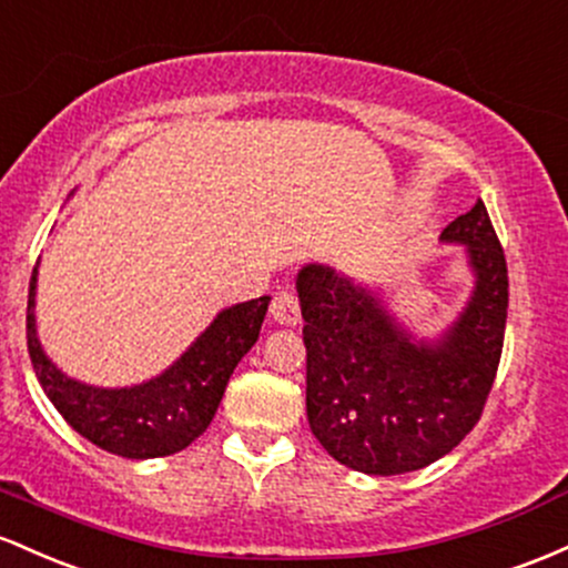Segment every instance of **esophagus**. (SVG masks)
<instances>
[{
    "label": "esophagus",
    "instance_id": "1",
    "mask_svg": "<svg viewBox=\"0 0 568 568\" xmlns=\"http://www.w3.org/2000/svg\"><path fill=\"white\" fill-rule=\"evenodd\" d=\"M271 316L282 327H295L301 322V303H297V297L292 292H276L271 303Z\"/></svg>",
    "mask_w": 568,
    "mask_h": 568
}]
</instances>
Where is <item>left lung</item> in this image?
I'll use <instances>...</instances> for the list:
<instances>
[{"label": "left lung", "instance_id": "left-lung-1", "mask_svg": "<svg viewBox=\"0 0 568 568\" xmlns=\"http://www.w3.org/2000/svg\"><path fill=\"white\" fill-rule=\"evenodd\" d=\"M439 239L467 246L475 290L437 341H418L378 292L311 263L297 273L305 318V410L335 462L365 475L429 467L480 422L505 346L507 260L486 203Z\"/></svg>", "mask_w": 568, "mask_h": 568}]
</instances>
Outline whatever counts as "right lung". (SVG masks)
<instances>
[{
	"label": "right lung",
	"mask_w": 568,
	"mask_h": 568,
	"mask_svg": "<svg viewBox=\"0 0 568 568\" xmlns=\"http://www.w3.org/2000/svg\"><path fill=\"white\" fill-rule=\"evenodd\" d=\"M37 267L29 282L27 343L37 378L67 424L123 458L180 454L212 424L235 365L257 343L271 297L220 311L206 333L165 373L139 386L99 388L67 378L48 359L34 324Z\"/></svg>",
	"instance_id": "add662e5"
}]
</instances>
